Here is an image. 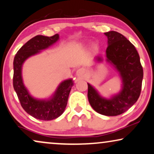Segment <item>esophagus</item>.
Here are the masks:
<instances>
[{
	"mask_svg": "<svg viewBox=\"0 0 154 154\" xmlns=\"http://www.w3.org/2000/svg\"><path fill=\"white\" fill-rule=\"evenodd\" d=\"M86 74V70L84 68H80L76 71V75L78 77H84Z\"/></svg>",
	"mask_w": 154,
	"mask_h": 154,
	"instance_id": "obj_1",
	"label": "esophagus"
}]
</instances>
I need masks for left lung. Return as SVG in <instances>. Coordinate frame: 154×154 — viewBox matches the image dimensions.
Segmentation results:
<instances>
[{"mask_svg":"<svg viewBox=\"0 0 154 154\" xmlns=\"http://www.w3.org/2000/svg\"><path fill=\"white\" fill-rule=\"evenodd\" d=\"M104 34L108 38L106 61L119 72L123 87L119 94L111 99H106L88 83V97L97 112L115 116L125 112L137 101L142 89L143 68L136 48L124 35L114 31ZM96 60L98 62L102 61L100 57H96Z\"/></svg>","mask_w":154,"mask_h":154,"instance_id":"1","label":"left lung"}]
</instances>
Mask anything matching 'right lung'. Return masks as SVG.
I'll use <instances>...</instances> for the list:
<instances>
[{
    "label": "right lung",
    "mask_w": 154,
    "mask_h": 154,
    "mask_svg": "<svg viewBox=\"0 0 154 154\" xmlns=\"http://www.w3.org/2000/svg\"><path fill=\"white\" fill-rule=\"evenodd\" d=\"M59 40V35L44 36L38 35L24 44L14 57L13 87L22 108L35 119L42 121L55 119L62 114L66 108L69 92L73 85L72 79L64 81L60 84L53 96L49 100H38L30 95L23 83L22 67L29 57L39 53Z\"/></svg>",
    "instance_id": "obj_1"
}]
</instances>
